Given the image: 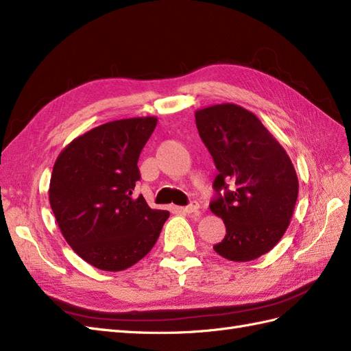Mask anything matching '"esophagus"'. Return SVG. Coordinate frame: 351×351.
I'll return each mask as SVG.
<instances>
[{
  "label": "esophagus",
  "mask_w": 351,
  "mask_h": 351,
  "mask_svg": "<svg viewBox=\"0 0 351 351\" xmlns=\"http://www.w3.org/2000/svg\"><path fill=\"white\" fill-rule=\"evenodd\" d=\"M199 208H200L199 203H197V202H191L188 206H184V208H181V210H182L184 213H194V212L199 210Z\"/></svg>",
  "instance_id": "1"
}]
</instances>
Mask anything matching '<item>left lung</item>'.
Returning <instances> with one entry per match:
<instances>
[{
    "label": "left lung",
    "mask_w": 351,
    "mask_h": 351,
    "mask_svg": "<svg viewBox=\"0 0 351 351\" xmlns=\"http://www.w3.org/2000/svg\"><path fill=\"white\" fill-rule=\"evenodd\" d=\"M195 124L218 169L209 208L227 234L215 252L230 261H252L278 243L291 222L298 199L292 161L258 117L239 105L203 108Z\"/></svg>",
    "instance_id": "obj_1"
}]
</instances>
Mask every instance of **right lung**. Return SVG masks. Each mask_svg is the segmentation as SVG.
Segmentation results:
<instances>
[{
	"label": "right lung",
	"instance_id": "obj_1",
	"mask_svg": "<svg viewBox=\"0 0 351 351\" xmlns=\"http://www.w3.org/2000/svg\"><path fill=\"white\" fill-rule=\"evenodd\" d=\"M156 117L105 123L75 138L53 166L49 199L68 245L104 271H121L145 256L169 218L134 197L138 160Z\"/></svg>",
	"mask_w": 351,
	"mask_h": 351
}]
</instances>
